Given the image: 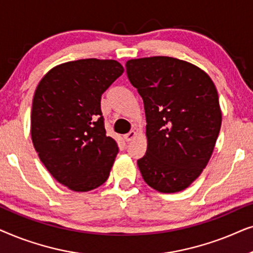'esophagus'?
<instances>
[{"label":"esophagus","mask_w":253,"mask_h":253,"mask_svg":"<svg viewBox=\"0 0 253 253\" xmlns=\"http://www.w3.org/2000/svg\"><path fill=\"white\" fill-rule=\"evenodd\" d=\"M134 137H136V131L134 130H131L130 132L124 134V139H126V141H131Z\"/></svg>","instance_id":"1"}]
</instances>
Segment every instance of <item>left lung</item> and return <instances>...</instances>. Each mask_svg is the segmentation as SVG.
I'll return each mask as SVG.
<instances>
[{
	"label": "left lung",
	"instance_id": "8db88e82",
	"mask_svg": "<svg viewBox=\"0 0 253 253\" xmlns=\"http://www.w3.org/2000/svg\"><path fill=\"white\" fill-rule=\"evenodd\" d=\"M144 101L147 150L137 161L144 181L164 193L188 188L206 167L221 127L212 79L196 65L168 56L126 62Z\"/></svg>",
	"mask_w": 253,
	"mask_h": 253
}]
</instances>
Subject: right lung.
<instances>
[{"mask_svg":"<svg viewBox=\"0 0 253 253\" xmlns=\"http://www.w3.org/2000/svg\"><path fill=\"white\" fill-rule=\"evenodd\" d=\"M123 71L114 60L68 62L51 69L34 93L33 146L51 176L74 191L103 184L119 153L106 133L101 95Z\"/></svg>","mask_w":253,"mask_h":253,"instance_id":"right-lung-1","label":"right lung"}]
</instances>
